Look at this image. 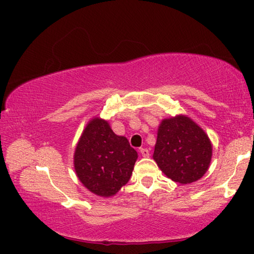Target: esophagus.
<instances>
[{"label":"esophagus","instance_id":"obj_1","mask_svg":"<svg viewBox=\"0 0 254 254\" xmlns=\"http://www.w3.org/2000/svg\"><path fill=\"white\" fill-rule=\"evenodd\" d=\"M139 152H140L141 154H142V157H144V158H147V157L150 156L149 150L145 149V148H140V149H139Z\"/></svg>","mask_w":254,"mask_h":254}]
</instances>
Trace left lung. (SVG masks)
Masks as SVG:
<instances>
[{"instance_id": "8db88e82", "label": "left lung", "mask_w": 254, "mask_h": 254, "mask_svg": "<svg viewBox=\"0 0 254 254\" xmlns=\"http://www.w3.org/2000/svg\"><path fill=\"white\" fill-rule=\"evenodd\" d=\"M153 159L167 177L176 183L189 184L207 171L212 144L195 122L179 115L161 122Z\"/></svg>"}]
</instances>
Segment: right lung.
I'll list each match as a JSON object with an SVG mask.
<instances>
[{"instance_id":"obj_1","label":"right lung","mask_w":254,"mask_h":254,"mask_svg":"<svg viewBox=\"0 0 254 254\" xmlns=\"http://www.w3.org/2000/svg\"><path fill=\"white\" fill-rule=\"evenodd\" d=\"M136 158L127 137L117 135L109 123L96 118L80 136L74 165L77 177L89 191L110 197L130 180Z\"/></svg>"}]
</instances>
